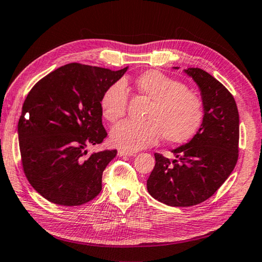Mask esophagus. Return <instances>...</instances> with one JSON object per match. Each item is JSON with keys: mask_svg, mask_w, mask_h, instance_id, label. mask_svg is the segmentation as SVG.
Returning a JSON list of instances; mask_svg holds the SVG:
<instances>
[{"mask_svg": "<svg viewBox=\"0 0 262 262\" xmlns=\"http://www.w3.org/2000/svg\"><path fill=\"white\" fill-rule=\"evenodd\" d=\"M118 156H120V157H123V156H135V154L134 152H129V151H125V150H119Z\"/></svg>", "mask_w": 262, "mask_h": 262, "instance_id": "1", "label": "esophagus"}]
</instances>
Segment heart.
I'll return each mask as SVG.
<instances>
[{
    "instance_id": "obj_1",
    "label": "heart",
    "mask_w": 262,
    "mask_h": 262,
    "mask_svg": "<svg viewBox=\"0 0 262 262\" xmlns=\"http://www.w3.org/2000/svg\"><path fill=\"white\" fill-rule=\"evenodd\" d=\"M141 95L151 100L144 122L122 121L111 132L114 147L137 151L156 143L163 135L168 143H186L198 134L205 120V105L184 83L158 70H148L136 78ZM100 111L110 122L125 117L128 92L125 83L114 82L100 98Z\"/></svg>"
}]
</instances>
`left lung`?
I'll return each instance as SVG.
<instances>
[{"instance_id":"obj_1","label":"left lung","mask_w":262,"mask_h":262,"mask_svg":"<svg viewBox=\"0 0 262 262\" xmlns=\"http://www.w3.org/2000/svg\"><path fill=\"white\" fill-rule=\"evenodd\" d=\"M201 90L205 120L188 143L173 149L174 159L155 154L147 180L149 194L171 207L199 205L214 195L238 161L239 114L233 96L200 68L185 70Z\"/></svg>"}]
</instances>
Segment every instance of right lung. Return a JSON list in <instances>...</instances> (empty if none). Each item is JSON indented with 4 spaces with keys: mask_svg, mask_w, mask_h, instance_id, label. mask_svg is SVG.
<instances>
[{
    "mask_svg": "<svg viewBox=\"0 0 262 262\" xmlns=\"http://www.w3.org/2000/svg\"><path fill=\"white\" fill-rule=\"evenodd\" d=\"M127 68L69 63L31 89L18 121L21 165L37 192L60 206H81L101 190V178L117 150L88 155L107 136L100 98Z\"/></svg>",
    "mask_w": 262,
    "mask_h": 262,
    "instance_id": "add662e5",
    "label": "right lung"
}]
</instances>
